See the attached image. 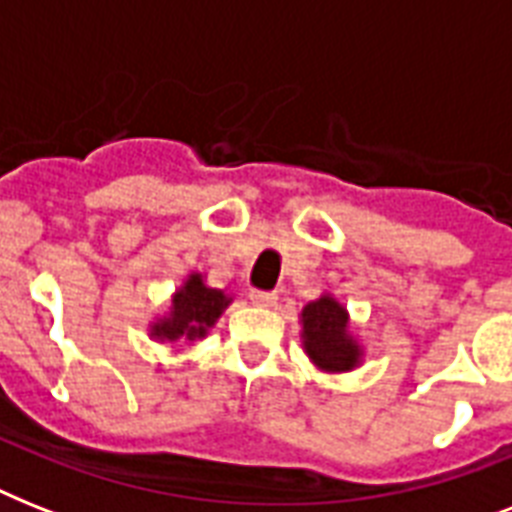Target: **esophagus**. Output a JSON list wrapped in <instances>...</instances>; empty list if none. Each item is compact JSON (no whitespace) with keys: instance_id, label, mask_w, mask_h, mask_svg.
Instances as JSON below:
<instances>
[{"instance_id":"obj_1","label":"esophagus","mask_w":512,"mask_h":512,"mask_svg":"<svg viewBox=\"0 0 512 512\" xmlns=\"http://www.w3.org/2000/svg\"><path fill=\"white\" fill-rule=\"evenodd\" d=\"M249 300L255 305H263V308H271V305H276L279 295H276V292H265V289H252Z\"/></svg>"}]
</instances>
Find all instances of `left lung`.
Here are the masks:
<instances>
[{"label":"left lung","mask_w":512,"mask_h":512,"mask_svg":"<svg viewBox=\"0 0 512 512\" xmlns=\"http://www.w3.org/2000/svg\"><path fill=\"white\" fill-rule=\"evenodd\" d=\"M305 350L327 372H345L358 361V345L348 337V313L332 297H321L303 311Z\"/></svg>","instance_id":"1"}]
</instances>
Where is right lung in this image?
<instances>
[{
  "instance_id": "add662e5",
  "label": "right lung",
  "mask_w": 512,
  "mask_h": 512,
  "mask_svg": "<svg viewBox=\"0 0 512 512\" xmlns=\"http://www.w3.org/2000/svg\"><path fill=\"white\" fill-rule=\"evenodd\" d=\"M225 305H228V297L220 289L204 287L199 273H193L172 300V316L156 324L154 335L167 337V340L204 337L207 329L217 321V316L223 313Z\"/></svg>"
}]
</instances>
